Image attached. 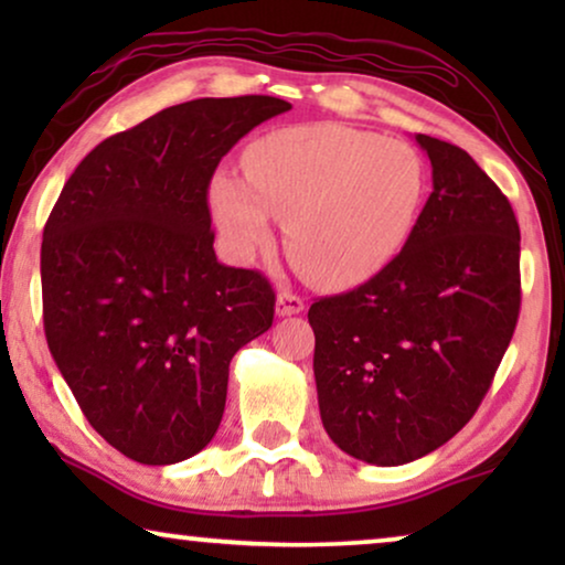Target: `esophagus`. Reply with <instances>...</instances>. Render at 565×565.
<instances>
[{
  "label": "esophagus",
  "mask_w": 565,
  "mask_h": 565,
  "mask_svg": "<svg viewBox=\"0 0 565 565\" xmlns=\"http://www.w3.org/2000/svg\"><path fill=\"white\" fill-rule=\"evenodd\" d=\"M303 308H306V300L300 298L298 292H292V290L277 292V306H275L277 316H296L303 311Z\"/></svg>",
  "instance_id": "1"
}]
</instances>
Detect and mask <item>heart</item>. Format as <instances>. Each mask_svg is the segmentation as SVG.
Returning a JSON list of instances; mask_svg holds the SVG:
<instances>
[{
	"label": "heart",
	"instance_id": "heart-1",
	"mask_svg": "<svg viewBox=\"0 0 565 565\" xmlns=\"http://www.w3.org/2000/svg\"><path fill=\"white\" fill-rule=\"evenodd\" d=\"M246 182L218 174L211 205L236 254L262 249L285 221V249L323 288L375 277L404 249L427 195L414 146L347 126H300L262 136L242 157Z\"/></svg>",
	"mask_w": 565,
	"mask_h": 565
}]
</instances>
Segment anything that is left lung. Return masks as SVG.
Instances as JSON below:
<instances>
[{
	"label": "left lung",
	"instance_id": "left-lung-1",
	"mask_svg": "<svg viewBox=\"0 0 565 565\" xmlns=\"http://www.w3.org/2000/svg\"><path fill=\"white\" fill-rule=\"evenodd\" d=\"M431 195L404 249L358 288L316 298L313 375L339 450L404 466L478 412L520 319V223L460 146L416 134Z\"/></svg>",
	"mask_w": 565,
	"mask_h": 565
}]
</instances>
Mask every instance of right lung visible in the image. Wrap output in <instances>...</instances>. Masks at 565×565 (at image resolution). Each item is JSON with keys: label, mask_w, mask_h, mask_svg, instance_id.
I'll return each mask as SVG.
<instances>
[{"label": "right lung", "mask_w": 565, "mask_h": 565, "mask_svg": "<svg viewBox=\"0 0 565 565\" xmlns=\"http://www.w3.org/2000/svg\"><path fill=\"white\" fill-rule=\"evenodd\" d=\"M290 103L203 97L105 138L43 228L49 350L82 414L115 450L172 466L211 443L231 358L273 327L275 290L213 252L215 167Z\"/></svg>", "instance_id": "add662e5"}]
</instances>
